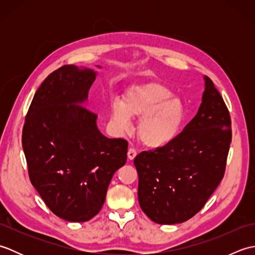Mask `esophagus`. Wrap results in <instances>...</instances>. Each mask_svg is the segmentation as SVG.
Returning a JSON list of instances; mask_svg holds the SVG:
<instances>
[{
    "label": "esophagus",
    "mask_w": 255,
    "mask_h": 255,
    "mask_svg": "<svg viewBox=\"0 0 255 255\" xmlns=\"http://www.w3.org/2000/svg\"><path fill=\"white\" fill-rule=\"evenodd\" d=\"M127 154H128V159L131 161V160H133L134 158H136V155H137V151L134 150L133 148H130V149L128 150V153H127Z\"/></svg>",
    "instance_id": "34e87169"
}]
</instances>
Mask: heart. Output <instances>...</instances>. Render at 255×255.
I'll return each instance as SVG.
<instances>
[{"label": "heart", "mask_w": 255, "mask_h": 255, "mask_svg": "<svg viewBox=\"0 0 255 255\" xmlns=\"http://www.w3.org/2000/svg\"><path fill=\"white\" fill-rule=\"evenodd\" d=\"M159 82L131 86L122 101L112 104L111 118L121 130H128L132 118H140L137 132L144 145L163 148L180 136L187 119V110L180 97Z\"/></svg>", "instance_id": "heart-1"}]
</instances>
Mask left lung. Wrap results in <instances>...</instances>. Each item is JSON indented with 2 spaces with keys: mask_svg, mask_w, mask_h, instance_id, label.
Instances as JSON below:
<instances>
[{
  "mask_svg": "<svg viewBox=\"0 0 255 255\" xmlns=\"http://www.w3.org/2000/svg\"><path fill=\"white\" fill-rule=\"evenodd\" d=\"M198 112L174 141L133 160L139 205L160 225L181 224L204 207L225 174L231 142L230 115L223 97L204 75Z\"/></svg>",
  "mask_w": 255,
  "mask_h": 255,
  "instance_id": "obj_1",
  "label": "left lung"
}]
</instances>
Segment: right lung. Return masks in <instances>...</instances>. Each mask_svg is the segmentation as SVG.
Segmentation results:
<instances>
[{
  "label": "right lung",
  "mask_w": 255,
  "mask_h": 255,
  "mask_svg": "<svg viewBox=\"0 0 255 255\" xmlns=\"http://www.w3.org/2000/svg\"><path fill=\"white\" fill-rule=\"evenodd\" d=\"M96 75L73 64L48 75L21 136L32 186L53 214L71 223L99 214L114 173L127 160V141L105 137L85 107Z\"/></svg>",
  "instance_id": "add662e5"
}]
</instances>
